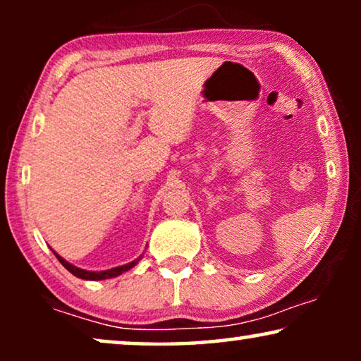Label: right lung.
I'll list each match as a JSON object with an SVG mask.
<instances>
[{
    "label": "right lung",
    "instance_id": "right-lung-1",
    "mask_svg": "<svg viewBox=\"0 0 361 361\" xmlns=\"http://www.w3.org/2000/svg\"><path fill=\"white\" fill-rule=\"evenodd\" d=\"M52 253L57 256V259L61 261L63 268H66L67 271H71V273L73 276H77V278L80 279H87V281H102V279H111V278H116V276H120L123 273H126V271H130L131 268H135V266L140 263V259L142 258V255L140 256V258H136L135 261H131V263H126L123 266H116V268H111V269H105V271H87V269H82V268H77V266H73L68 263V261H66L62 258L61 255H57L56 251L52 250Z\"/></svg>",
    "mask_w": 361,
    "mask_h": 361
}]
</instances>
